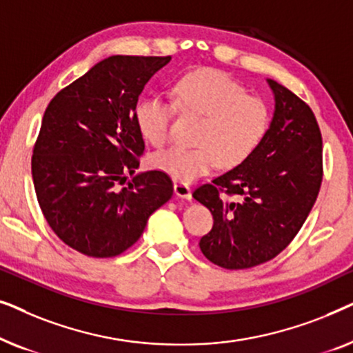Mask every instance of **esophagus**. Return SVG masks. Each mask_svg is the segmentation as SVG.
Wrapping results in <instances>:
<instances>
[{
  "label": "esophagus",
  "mask_w": 353,
  "mask_h": 353,
  "mask_svg": "<svg viewBox=\"0 0 353 353\" xmlns=\"http://www.w3.org/2000/svg\"><path fill=\"white\" fill-rule=\"evenodd\" d=\"M173 190H175V194H176L178 197H183V199H186V201H191V199H192L191 188L188 186L186 183L175 181V185H173Z\"/></svg>",
  "instance_id": "34e87169"
}]
</instances>
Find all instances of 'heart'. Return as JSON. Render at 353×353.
<instances>
[{
  "instance_id": "1",
  "label": "heart",
  "mask_w": 353,
  "mask_h": 353,
  "mask_svg": "<svg viewBox=\"0 0 353 353\" xmlns=\"http://www.w3.org/2000/svg\"><path fill=\"white\" fill-rule=\"evenodd\" d=\"M176 104L204 115L196 134L197 146H172L152 154L149 163L175 181H192L219 165L243 163L263 141L270 127V109L263 99L245 94V88L220 70L191 72L175 85ZM175 103L148 96L137 105L139 133L152 146L167 143Z\"/></svg>"
}]
</instances>
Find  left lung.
<instances>
[{"label":"left lung","instance_id":"1","mask_svg":"<svg viewBox=\"0 0 353 353\" xmlns=\"http://www.w3.org/2000/svg\"><path fill=\"white\" fill-rule=\"evenodd\" d=\"M267 81L274 112L263 141L243 163L192 192L214 216L199 248L226 270L255 267L286 249L310 214L323 180L321 132L312 109L286 86ZM221 192L241 199L228 201Z\"/></svg>","mask_w":353,"mask_h":353}]
</instances>
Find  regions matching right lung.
I'll return each mask as SVG.
<instances>
[{
	"mask_svg": "<svg viewBox=\"0 0 353 353\" xmlns=\"http://www.w3.org/2000/svg\"><path fill=\"white\" fill-rule=\"evenodd\" d=\"M172 57L110 56L48 104L32 156L38 204L51 230L88 257H115L137 243L173 194L161 170L138 173L144 151L134 110L144 85Z\"/></svg>",
	"mask_w": 353,
	"mask_h": 353,
	"instance_id": "obj_1",
	"label": "right lung"
}]
</instances>
